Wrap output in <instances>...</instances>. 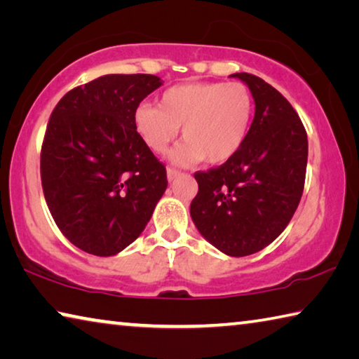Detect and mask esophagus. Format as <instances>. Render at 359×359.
<instances>
[{"label":"esophagus","mask_w":359,"mask_h":359,"mask_svg":"<svg viewBox=\"0 0 359 359\" xmlns=\"http://www.w3.org/2000/svg\"><path fill=\"white\" fill-rule=\"evenodd\" d=\"M166 175H168V180H169V182H174L175 179H177V177H179V175H180V172L177 171V169L168 168V169H166Z\"/></svg>","instance_id":"esophagus-1"}]
</instances>
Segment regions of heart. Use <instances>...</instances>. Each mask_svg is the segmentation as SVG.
<instances>
[{
	"instance_id": "b5f03b06",
	"label": "heart",
	"mask_w": 359,
	"mask_h": 359,
	"mask_svg": "<svg viewBox=\"0 0 359 359\" xmlns=\"http://www.w3.org/2000/svg\"><path fill=\"white\" fill-rule=\"evenodd\" d=\"M253 96L239 82H194L168 88L158 107L139 106L133 125L139 139L165 154L182 128L184 144L171 155L177 165L205 160L223 165L239 154L253 118Z\"/></svg>"
}]
</instances>
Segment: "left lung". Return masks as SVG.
<instances>
[{
    "instance_id": "left-lung-1",
    "label": "left lung",
    "mask_w": 359,
    "mask_h": 359,
    "mask_svg": "<svg viewBox=\"0 0 359 359\" xmlns=\"http://www.w3.org/2000/svg\"><path fill=\"white\" fill-rule=\"evenodd\" d=\"M244 82L255 117L239 154L217 169L196 172L190 215L203 238L229 257L263 250L287 228L301 201L307 168V135L290 102L248 72Z\"/></svg>"
}]
</instances>
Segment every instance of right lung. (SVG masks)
Masks as SVG:
<instances>
[{"label": "right lung", "mask_w": 359, "mask_h": 359, "mask_svg": "<svg viewBox=\"0 0 359 359\" xmlns=\"http://www.w3.org/2000/svg\"><path fill=\"white\" fill-rule=\"evenodd\" d=\"M163 81L106 74L66 93L41 150L48 210L71 244L112 257L147 226L166 191V169L135 131L133 115Z\"/></svg>", "instance_id": "right-lung-1"}]
</instances>
